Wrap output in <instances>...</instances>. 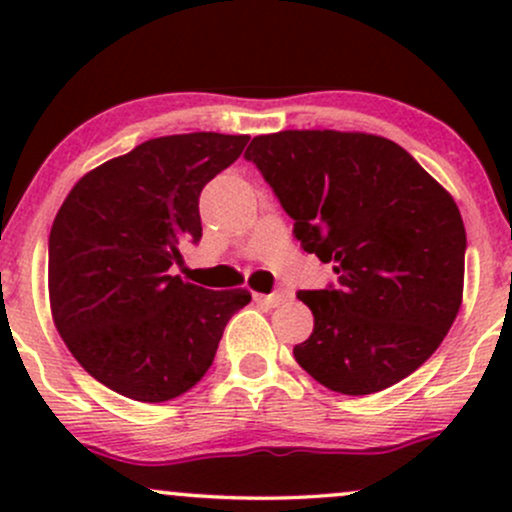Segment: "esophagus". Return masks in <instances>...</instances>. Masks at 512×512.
<instances>
[{
	"label": "esophagus",
	"instance_id": "esophagus-1",
	"mask_svg": "<svg viewBox=\"0 0 512 512\" xmlns=\"http://www.w3.org/2000/svg\"><path fill=\"white\" fill-rule=\"evenodd\" d=\"M289 293L286 291H274V293H267V296H264V293H255V301H260V303H267L269 308H276V305H281L284 301H289Z\"/></svg>",
	"mask_w": 512,
	"mask_h": 512
}]
</instances>
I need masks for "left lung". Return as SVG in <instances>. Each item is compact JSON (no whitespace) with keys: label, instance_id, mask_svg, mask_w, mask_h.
<instances>
[{"label":"left lung","instance_id":"left-lung-1","mask_svg":"<svg viewBox=\"0 0 512 512\" xmlns=\"http://www.w3.org/2000/svg\"><path fill=\"white\" fill-rule=\"evenodd\" d=\"M260 168L305 252L337 284L298 291L313 334L298 366L342 395H373L414 373L462 305L467 233L455 199L402 146L366 132L286 129L255 137Z\"/></svg>","mask_w":512,"mask_h":512}]
</instances>
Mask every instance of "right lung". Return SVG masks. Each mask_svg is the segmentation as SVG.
<instances>
[{
	"instance_id": "obj_1",
	"label": "right lung",
	"mask_w": 512,
	"mask_h": 512,
	"mask_svg": "<svg viewBox=\"0 0 512 512\" xmlns=\"http://www.w3.org/2000/svg\"><path fill=\"white\" fill-rule=\"evenodd\" d=\"M248 134L149 139L72 187L50 231L57 332L88 375L137 402H168L204 378L248 289L209 291L170 274L202 238L199 192Z\"/></svg>"
}]
</instances>
